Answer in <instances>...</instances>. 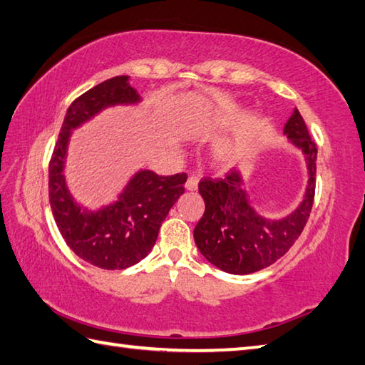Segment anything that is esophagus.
Listing matches in <instances>:
<instances>
[{
  "mask_svg": "<svg viewBox=\"0 0 365 365\" xmlns=\"http://www.w3.org/2000/svg\"><path fill=\"white\" fill-rule=\"evenodd\" d=\"M197 183H199V178H197L196 175L188 177V180H187V190L196 191V190H197Z\"/></svg>",
  "mask_w": 365,
  "mask_h": 365,
  "instance_id": "esophagus-1",
  "label": "esophagus"
}]
</instances>
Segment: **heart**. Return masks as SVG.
I'll use <instances>...</instances> for the list:
<instances>
[{"label": "heart", "mask_w": 365, "mask_h": 365, "mask_svg": "<svg viewBox=\"0 0 365 365\" xmlns=\"http://www.w3.org/2000/svg\"><path fill=\"white\" fill-rule=\"evenodd\" d=\"M218 155H220V158L221 160H230L232 157H234V150L230 149V147H222V149L218 152Z\"/></svg>", "instance_id": "obj_1"}]
</instances>
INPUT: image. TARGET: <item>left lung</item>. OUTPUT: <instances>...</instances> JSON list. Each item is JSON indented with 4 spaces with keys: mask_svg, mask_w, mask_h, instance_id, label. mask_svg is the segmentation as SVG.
<instances>
[{
    "mask_svg": "<svg viewBox=\"0 0 365 365\" xmlns=\"http://www.w3.org/2000/svg\"><path fill=\"white\" fill-rule=\"evenodd\" d=\"M284 135L304 153L307 188L299 207L284 220L271 221L254 210L242 188L238 170L224 178L205 177L199 182V195L205 212L195 227V242L200 254L230 274H251L281 259L297 242L311 215L315 196L317 144L309 136L306 122L298 110L287 120Z\"/></svg>",
    "mask_w": 365,
    "mask_h": 365,
    "instance_id": "left-lung-1",
    "label": "left lung"
}]
</instances>
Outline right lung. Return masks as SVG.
Returning a JSON list of instances; mask_svg holds the SVG:
<instances>
[{
    "label": "right lung",
    "instance_id": "add662e5",
    "mask_svg": "<svg viewBox=\"0 0 365 365\" xmlns=\"http://www.w3.org/2000/svg\"><path fill=\"white\" fill-rule=\"evenodd\" d=\"M141 97L128 76L97 84L68 106L48 166V197L61 235L84 262L103 269H123L141 262L157 242L161 222L183 195L187 174L163 177L139 170L114 204L81 210L67 190L64 165L72 130L108 106L138 103Z\"/></svg>",
    "mask_w": 365,
    "mask_h": 365
}]
</instances>
